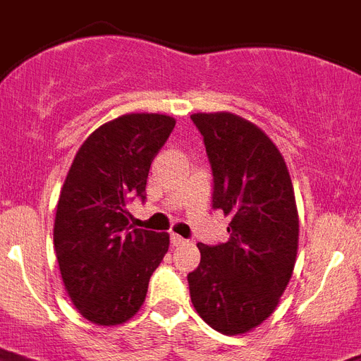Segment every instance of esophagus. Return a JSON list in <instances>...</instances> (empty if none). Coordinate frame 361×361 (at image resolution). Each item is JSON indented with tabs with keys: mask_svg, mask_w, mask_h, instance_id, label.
I'll return each instance as SVG.
<instances>
[{
	"mask_svg": "<svg viewBox=\"0 0 361 361\" xmlns=\"http://www.w3.org/2000/svg\"><path fill=\"white\" fill-rule=\"evenodd\" d=\"M169 241H171V245L173 247H178V245H183V243H186V240L178 236V234H171V236H169Z\"/></svg>",
	"mask_w": 361,
	"mask_h": 361,
	"instance_id": "1",
	"label": "esophagus"
}]
</instances>
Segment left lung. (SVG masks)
Segmentation results:
<instances>
[{"mask_svg":"<svg viewBox=\"0 0 361 361\" xmlns=\"http://www.w3.org/2000/svg\"><path fill=\"white\" fill-rule=\"evenodd\" d=\"M212 168V208L231 217L227 243H197L188 275L202 321L221 334H245L279 305L293 273L299 216L281 151L255 123L231 112L193 114Z\"/></svg>","mask_w":361,"mask_h":361,"instance_id":"obj_1","label":"left lung"}]
</instances>
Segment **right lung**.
<instances>
[{"label": "right lung", "instance_id": "right-lung-1", "mask_svg": "<svg viewBox=\"0 0 361 361\" xmlns=\"http://www.w3.org/2000/svg\"><path fill=\"white\" fill-rule=\"evenodd\" d=\"M173 127L164 114L116 118L85 140L68 171L53 241L64 288L92 323L129 321L168 252V232L134 228L127 202L145 199L151 162Z\"/></svg>", "mask_w": 361, "mask_h": 361}]
</instances>
